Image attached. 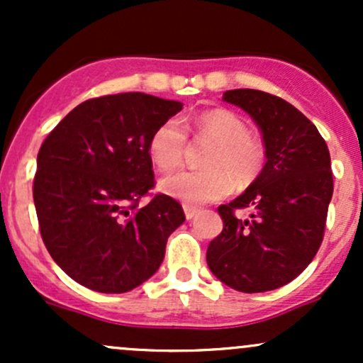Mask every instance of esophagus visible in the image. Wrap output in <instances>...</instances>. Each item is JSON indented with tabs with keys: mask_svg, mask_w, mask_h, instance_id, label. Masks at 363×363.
<instances>
[{
	"mask_svg": "<svg viewBox=\"0 0 363 363\" xmlns=\"http://www.w3.org/2000/svg\"><path fill=\"white\" fill-rule=\"evenodd\" d=\"M198 208L196 206H191V205H184V215H186V218L187 220H191V218H194L196 216V213H198Z\"/></svg>",
	"mask_w": 363,
	"mask_h": 363,
	"instance_id": "34e87169",
	"label": "esophagus"
}]
</instances>
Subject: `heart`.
<instances>
[{"label":"heart","instance_id":"obj_1","mask_svg":"<svg viewBox=\"0 0 363 363\" xmlns=\"http://www.w3.org/2000/svg\"><path fill=\"white\" fill-rule=\"evenodd\" d=\"M193 126L199 140L213 145L205 158L206 170H182L162 177V193L196 206L230 193V177L237 187H247L259 177L266 162L264 147L251 138V129L240 116L225 109L208 111L194 118ZM186 145L184 126L177 119H167L150 136V158L160 170H172L181 164Z\"/></svg>","mask_w":363,"mask_h":363}]
</instances>
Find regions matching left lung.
Returning a JSON list of instances; mask_svg holds the SVG:
<instances>
[{"instance_id":"1","label":"left lung","mask_w":363,"mask_h":363,"mask_svg":"<svg viewBox=\"0 0 363 363\" xmlns=\"http://www.w3.org/2000/svg\"><path fill=\"white\" fill-rule=\"evenodd\" d=\"M223 101L247 112L261 129L266 164L259 177L218 206L223 230L208 245L211 273L230 289H280L314 259L333 196L331 157L318 128L301 111L261 90H227ZM251 207L249 219L237 209Z\"/></svg>"}]
</instances>
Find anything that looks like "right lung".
Instances as JSON below:
<instances>
[{"label": "right lung", "mask_w": 363, "mask_h": 363, "mask_svg": "<svg viewBox=\"0 0 363 363\" xmlns=\"http://www.w3.org/2000/svg\"><path fill=\"white\" fill-rule=\"evenodd\" d=\"M182 109L141 91L82 102L44 140L34 203L40 235L56 264L86 289L124 294L153 277L182 206L155 194L148 141Z\"/></svg>", "instance_id": "right-lung-1"}]
</instances>
